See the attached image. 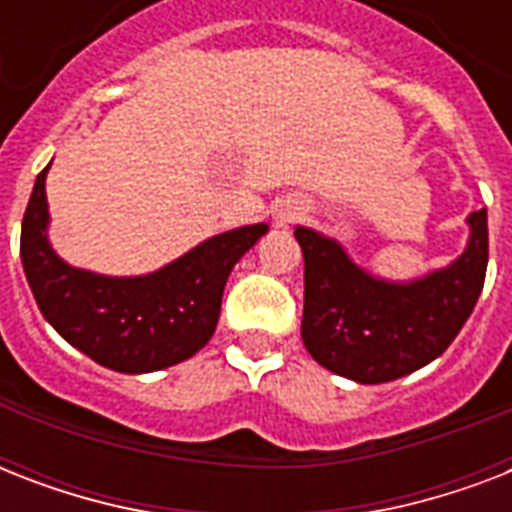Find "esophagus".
I'll return each mask as SVG.
<instances>
[{"label": "esophagus", "mask_w": 512, "mask_h": 512, "mask_svg": "<svg viewBox=\"0 0 512 512\" xmlns=\"http://www.w3.org/2000/svg\"><path fill=\"white\" fill-rule=\"evenodd\" d=\"M300 217V209H281L279 215H276V225H281V228H287L292 220H297Z\"/></svg>", "instance_id": "34e87169"}]
</instances>
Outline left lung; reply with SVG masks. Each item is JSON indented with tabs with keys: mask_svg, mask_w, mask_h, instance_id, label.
<instances>
[{
	"mask_svg": "<svg viewBox=\"0 0 512 512\" xmlns=\"http://www.w3.org/2000/svg\"><path fill=\"white\" fill-rule=\"evenodd\" d=\"M468 247L452 265L414 281L377 279L340 241L297 225L305 260L303 342L324 369L377 385L444 353L476 308L489 263L486 209L468 217Z\"/></svg>",
	"mask_w": 512,
	"mask_h": 512,
	"instance_id": "8db88e82",
	"label": "left lung"
}]
</instances>
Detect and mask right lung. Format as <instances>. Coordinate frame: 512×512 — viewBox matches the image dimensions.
Masks as SVG:
<instances>
[{
	"label": "right lung",
	"mask_w": 512,
	"mask_h": 512,
	"mask_svg": "<svg viewBox=\"0 0 512 512\" xmlns=\"http://www.w3.org/2000/svg\"><path fill=\"white\" fill-rule=\"evenodd\" d=\"M50 164L36 175L20 225V260L39 311L84 356L146 374L191 358L215 335L225 281L268 225L217 233L148 276H100L63 263L47 241Z\"/></svg>",
	"instance_id": "obj_1"
}]
</instances>
